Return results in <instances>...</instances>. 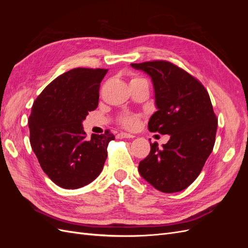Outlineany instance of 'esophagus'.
<instances>
[{"label": "esophagus", "instance_id": "obj_1", "mask_svg": "<svg viewBox=\"0 0 248 248\" xmlns=\"http://www.w3.org/2000/svg\"><path fill=\"white\" fill-rule=\"evenodd\" d=\"M134 136L130 133H126V132H120L117 134V139H133Z\"/></svg>", "mask_w": 248, "mask_h": 248}]
</instances>
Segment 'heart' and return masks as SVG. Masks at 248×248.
<instances>
[{"label":"heart","mask_w":248,"mask_h":248,"mask_svg":"<svg viewBox=\"0 0 248 248\" xmlns=\"http://www.w3.org/2000/svg\"><path fill=\"white\" fill-rule=\"evenodd\" d=\"M144 78H133L130 82L133 81H138V80H141ZM120 122L121 124L127 128H134V127H137L138 123H139V117L137 115H133V114H124L121 118H120Z\"/></svg>","instance_id":"heart-1"}]
</instances>
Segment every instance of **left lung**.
<instances>
[{
  "instance_id": "8db88e82",
  "label": "left lung",
  "mask_w": 248,
  "mask_h": 248,
  "mask_svg": "<svg viewBox=\"0 0 248 248\" xmlns=\"http://www.w3.org/2000/svg\"><path fill=\"white\" fill-rule=\"evenodd\" d=\"M151 78L155 107L148 129L169 134L158 147L151 144L139 172L157 190L172 193L187 188L198 178L211 154L217 120L206 89L190 74L166 61L131 64Z\"/></svg>"
}]
</instances>
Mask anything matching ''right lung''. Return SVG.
Instances as JSON below:
<instances>
[{
    "label": "right lung",
    "instance_id": "add662e5",
    "mask_svg": "<svg viewBox=\"0 0 248 248\" xmlns=\"http://www.w3.org/2000/svg\"><path fill=\"white\" fill-rule=\"evenodd\" d=\"M108 69L74 68L37 97L29 118L30 142L40 167L65 189L88 185L99 176L108 157V130L86 139L82 121L98 107L99 86Z\"/></svg>",
    "mask_w": 248,
    "mask_h": 248
}]
</instances>
